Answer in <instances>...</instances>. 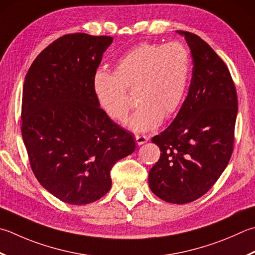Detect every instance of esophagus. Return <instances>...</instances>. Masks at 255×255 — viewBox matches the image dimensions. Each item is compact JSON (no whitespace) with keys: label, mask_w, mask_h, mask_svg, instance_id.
I'll use <instances>...</instances> for the list:
<instances>
[{"label":"esophagus","mask_w":255,"mask_h":255,"mask_svg":"<svg viewBox=\"0 0 255 255\" xmlns=\"http://www.w3.org/2000/svg\"><path fill=\"white\" fill-rule=\"evenodd\" d=\"M147 141H148V137L147 136H141V134H137V136H136V142H137L138 146L146 143Z\"/></svg>","instance_id":"34e87169"}]
</instances>
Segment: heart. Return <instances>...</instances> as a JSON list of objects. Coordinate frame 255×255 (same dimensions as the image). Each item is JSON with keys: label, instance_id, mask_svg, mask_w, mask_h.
I'll list each match as a JSON object with an SVG mask.
<instances>
[{"label": "heart", "instance_id": "b5f03b06", "mask_svg": "<svg viewBox=\"0 0 255 255\" xmlns=\"http://www.w3.org/2000/svg\"><path fill=\"white\" fill-rule=\"evenodd\" d=\"M189 71L190 56L182 44L143 43L118 59L114 74L97 72L94 91L99 106L116 122L127 118L131 105L126 93H132L138 108L128 121V127L134 131H147L177 111Z\"/></svg>", "mask_w": 255, "mask_h": 255}]
</instances>
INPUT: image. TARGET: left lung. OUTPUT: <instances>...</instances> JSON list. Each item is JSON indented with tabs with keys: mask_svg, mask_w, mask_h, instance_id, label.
<instances>
[{
	"mask_svg": "<svg viewBox=\"0 0 255 255\" xmlns=\"http://www.w3.org/2000/svg\"><path fill=\"white\" fill-rule=\"evenodd\" d=\"M191 51L189 93L170 126L151 141L160 158L149 171L151 191L162 200L183 204L210 190L233 151L238 97L231 74L198 35L177 31Z\"/></svg>",
	"mask_w": 255,
	"mask_h": 255,
	"instance_id": "left-lung-1",
	"label": "left lung"
}]
</instances>
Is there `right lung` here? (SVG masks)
Listing matches in <instances>:
<instances>
[{"label":"right lung","mask_w":255,"mask_h":255,"mask_svg":"<svg viewBox=\"0 0 255 255\" xmlns=\"http://www.w3.org/2000/svg\"><path fill=\"white\" fill-rule=\"evenodd\" d=\"M111 36L64 35L25 76L22 137L38 182L69 204L92 203L112 187L111 170L134 151L130 132L99 107L94 79Z\"/></svg>","instance_id":"add662e5"}]
</instances>
